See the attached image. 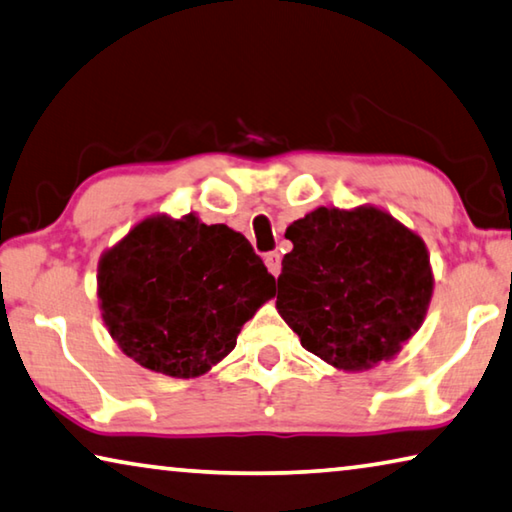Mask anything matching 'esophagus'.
Returning <instances> with one entry per match:
<instances>
[{"instance_id": "1", "label": "esophagus", "mask_w": 512, "mask_h": 512, "mask_svg": "<svg viewBox=\"0 0 512 512\" xmlns=\"http://www.w3.org/2000/svg\"><path fill=\"white\" fill-rule=\"evenodd\" d=\"M264 264H266V269L271 271V275H275V278H278L280 269H282V259H280V255H278V253H266Z\"/></svg>"}]
</instances>
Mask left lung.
Segmentation results:
<instances>
[{
	"instance_id": "left-lung-1",
	"label": "left lung",
	"mask_w": 512,
	"mask_h": 512,
	"mask_svg": "<svg viewBox=\"0 0 512 512\" xmlns=\"http://www.w3.org/2000/svg\"><path fill=\"white\" fill-rule=\"evenodd\" d=\"M275 307L305 351L344 371L394 358L433 296L421 237L383 209L319 207L287 227Z\"/></svg>"
}]
</instances>
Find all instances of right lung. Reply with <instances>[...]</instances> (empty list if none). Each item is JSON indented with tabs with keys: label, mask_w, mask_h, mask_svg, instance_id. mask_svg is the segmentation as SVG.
I'll list each match as a JSON object with an SVG mask.
<instances>
[{
	"label": "right lung",
	"mask_w": 512,
	"mask_h": 512,
	"mask_svg": "<svg viewBox=\"0 0 512 512\" xmlns=\"http://www.w3.org/2000/svg\"><path fill=\"white\" fill-rule=\"evenodd\" d=\"M273 285L243 234L193 214L145 218L97 269L111 337L141 367L173 378H196L221 362Z\"/></svg>",
	"instance_id": "add662e5"
}]
</instances>
